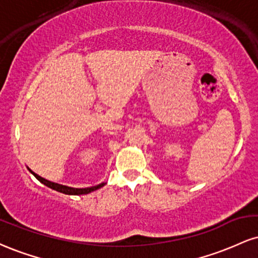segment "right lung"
I'll return each mask as SVG.
<instances>
[{
    "instance_id": "1",
    "label": "right lung",
    "mask_w": 258,
    "mask_h": 258,
    "mask_svg": "<svg viewBox=\"0 0 258 258\" xmlns=\"http://www.w3.org/2000/svg\"><path fill=\"white\" fill-rule=\"evenodd\" d=\"M31 173H32L33 175L36 176L37 179L39 180L42 184H44L45 186H48V187L52 188V190L55 191H58V192H62V194L64 195H86V194H90V192L95 191V190H98V188H101L102 186H104V182H102V184H99L97 186H92V187H86V188H74V187H68V186H63V185H60V184H56V182H51L49 181V180H46L44 178H42V176L37 175L36 173H33L32 170L29 169Z\"/></svg>"
}]
</instances>
